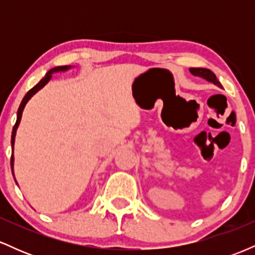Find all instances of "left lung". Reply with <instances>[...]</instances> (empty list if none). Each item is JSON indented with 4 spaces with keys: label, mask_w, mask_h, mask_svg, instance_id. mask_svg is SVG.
Segmentation results:
<instances>
[{
    "label": "left lung",
    "mask_w": 255,
    "mask_h": 255,
    "mask_svg": "<svg viewBox=\"0 0 255 255\" xmlns=\"http://www.w3.org/2000/svg\"><path fill=\"white\" fill-rule=\"evenodd\" d=\"M189 72H191L193 75H195V77H201V78L206 79L207 81H211V83L217 85V86L222 87L221 83H219V81L217 80V78H216L215 73L210 71V69H206V68H189Z\"/></svg>",
    "instance_id": "left-lung-1"
}]
</instances>
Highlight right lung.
I'll list each match as a JSON object with an SVG mask.
<instances>
[{"label": "right lung", "instance_id": "1", "mask_svg": "<svg viewBox=\"0 0 255 255\" xmlns=\"http://www.w3.org/2000/svg\"><path fill=\"white\" fill-rule=\"evenodd\" d=\"M69 68H72V67H71V66H58V67H55V68H51L50 71H49L48 73H46L45 77H44V78L42 79V80H40L39 83H38V84L36 85V86L32 87V89H31L30 91H28L27 93H26L25 97L22 98L21 103H20L19 109H17V114H16V122H15V125H14V127H13V131H11V140H10V142H11V150H13V148H14V141H15L16 129H17V127H19L20 120H21L22 111H24V108H25L26 103H27V102L30 101L32 96L36 95V93L38 92V91H39L40 89H43V87L45 86V85L48 84L49 81H50V79H51V74H52V73H57V72H66V71H68ZM10 166H11V172H13V166H14V156H13V153H11V157H10ZM13 175H14V172H13Z\"/></svg>", "mask_w": 255, "mask_h": 255}]
</instances>
